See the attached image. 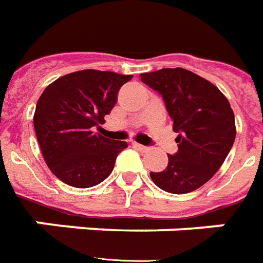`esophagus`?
<instances>
[{"label":"esophagus","instance_id":"obj_1","mask_svg":"<svg viewBox=\"0 0 263 263\" xmlns=\"http://www.w3.org/2000/svg\"><path fill=\"white\" fill-rule=\"evenodd\" d=\"M135 148H138L139 151H142V152H146V151L151 149L149 146H145V145H141V144H135Z\"/></svg>","mask_w":263,"mask_h":263}]
</instances>
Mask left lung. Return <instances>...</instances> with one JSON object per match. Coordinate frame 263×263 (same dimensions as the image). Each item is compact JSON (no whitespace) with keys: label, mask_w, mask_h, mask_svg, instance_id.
<instances>
[{"label":"left lung","mask_w":263,"mask_h":263,"mask_svg":"<svg viewBox=\"0 0 263 263\" xmlns=\"http://www.w3.org/2000/svg\"><path fill=\"white\" fill-rule=\"evenodd\" d=\"M162 95L176 137L178 152L168 155L162 172H151L154 183L170 194H188L216 174L236 137L235 115L227 97L212 82L183 68L141 74Z\"/></svg>","instance_id":"obj_1"}]
</instances>
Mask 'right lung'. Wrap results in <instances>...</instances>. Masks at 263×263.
Returning a JSON list of instances; mask_svg holds the SVG:
<instances>
[{"mask_svg":"<svg viewBox=\"0 0 263 263\" xmlns=\"http://www.w3.org/2000/svg\"><path fill=\"white\" fill-rule=\"evenodd\" d=\"M132 75L82 69L49 84L36 102L34 128L42 157L58 179L74 188L101 183L128 146L95 134Z\"/></svg>","mask_w":263,"mask_h":263,"instance_id":"right-lung-1","label":"right lung"}]
</instances>
